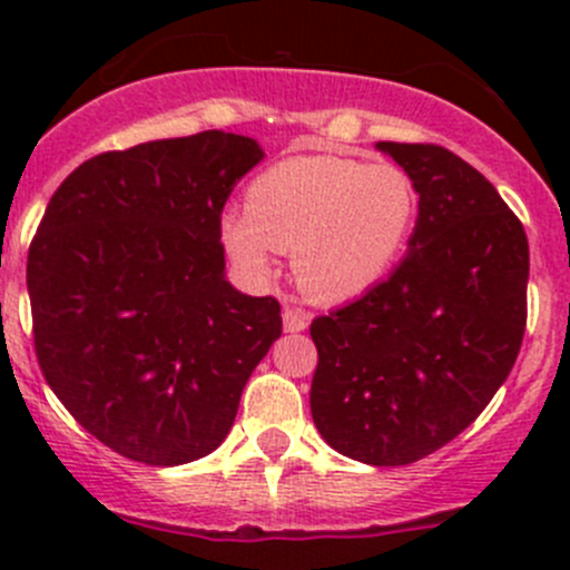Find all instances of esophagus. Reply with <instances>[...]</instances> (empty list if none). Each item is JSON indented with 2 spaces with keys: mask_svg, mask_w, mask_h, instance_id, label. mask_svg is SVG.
Here are the masks:
<instances>
[{
  "mask_svg": "<svg viewBox=\"0 0 570 570\" xmlns=\"http://www.w3.org/2000/svg\"><path fill=\"white\" fill-rule=\"evenodd\" d=\"M308 327V312H303V308H292L286 306L284 308V331L286 333H301Z\"/></svg>",
  "mask_w": 570,
  "mask_h": 570,
  "instance_id": "obj_1",
  "label": "esophagus"
}]
</instances>
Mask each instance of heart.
<instances>
[{"instance_id":"heart-1","label":"heart","mask_w":570,"mask_h":570,"mask_svg":"<svg viewBox=\"0 0 570 570\" xmlns=\"http://www.w3.org/2000/svg\"><path fill=\"white\" fill-rule=\"evenodd\" d=\"M416 217V181L400 165L303 154L253 178L245 212H228L220 234L245 273L264 278L275 250H295L301 289L344 303L386 278Z\"/></svg>"}]
</instances>
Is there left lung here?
Segmentation results:
<instances>
[{
	"label": "left lung",
	"mask_w": 570,
	"mask_h": 570,
	"mask_svg": "<svg viewBox=\"0 0 570 570\" xmlns=\"http://www.w3.org/2000/svg\"><path fill=\"white\" fill-rule=\"evenodd\" d=\"M377 148L416 181V228L386 281L312 322V416L342 455L405 465L461 435L508 381L524 342L530 245L458 154Z\"/></svg>",
	"instance_id": "left-lung-1"
}]
</instances>
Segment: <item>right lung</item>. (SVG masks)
Masks as SVG:
<instances>
[{"label": "right lung", "instance_id": "1", "mask_svg": "<svg viewBox=\"0 0 570 570\" xmlns=\"http://www.w3.org/2000/svg\"><path fill=\"white\" fill-rule=\"evenodd\" d=\"M262 157L220 129L140 142L79 165L46 206L27 256L40 372L129 461L215 452L281 336V303L223 273V206Z\"/></svg>", "mask_w": 570, "mask_h": 570}]
</instances>
